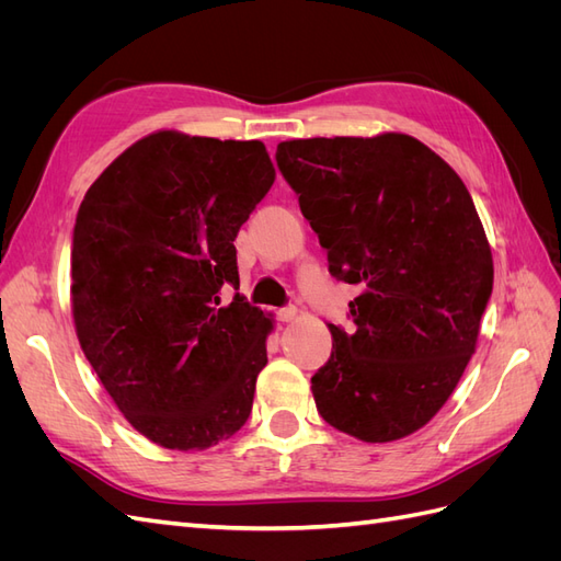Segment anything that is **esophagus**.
<instances>
[{"instance_id": "1", "label": "esophagus", "mask_w": 561, "mask_h": 561, "mask_svg": "<svg viewBox=\"0 0 561 561\" xmlns=\"http://www.w3.org/2000/svg\"><path fill=\"white\" fill-rule=\"evenodd\" d=\"M295 318H297V309H295V307L278 309V320H280V322H293Z\"/></svg>"}]
</instances>
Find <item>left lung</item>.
Listing matches in <instances>:
<instances>
[{"instance_id":"obj_1","label":"left lung","mask_w":561,"mask_h":561,"mask_svg":"<svg viewBox=\"0 0 561 561\" xmlns=\"http://www.w3.org/2000/svg\"><path fill=\"white\" fill-rule=\"evenodd\" d=\"M276 161L328 250L363 293L311 377L318 414L363 443H393L443 410L478 346L494 285L480 215L454 168L404 133L285 140Z\"/></svg>"}]
</instances>
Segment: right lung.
Listing matches in <instances>:
<instances>
[{
    "label": "right lung",
    "instance_id": "obj_1",
    "mask_svg": "<svg viewBox=\"0 0 561 561\" xmlns=\"http://www.w3.org/2000/svg\"><path fill=\"white\" fill-rule=\"evenodd\" d=\"M276 168L260 140L157 130L83 196L72 241L79 344L114 404L151 443L203 451L241 431L274 318L239 285L236 233Z\"/></svg>",
    "mask_w": 561,
    "mask_h": 561
}]
</instances>
